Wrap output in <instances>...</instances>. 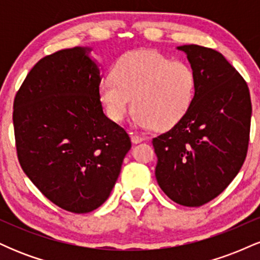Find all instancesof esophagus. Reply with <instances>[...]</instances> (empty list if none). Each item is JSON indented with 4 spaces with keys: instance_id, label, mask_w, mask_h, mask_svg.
Returning a JSON list of instances; mask_svg holds the SVG:
<instances>
[{
    "instance_id": "obj_1",
    "label": "esophagus",
    "mask_w": 260,
    "mask_h": 260,
    "mask_svg": "<svg viewBox=\"0 0 260 260\" xmlns=\"http://www.w3.org/2000/svg\"><path fill=\"white\" fill-rule=\"evenodd\" d=\"M131 139H132V142L134 143V144H137V143H140L144 140V138L143 137L138 136V134H133L132 132H131Z\"/></svg>"
}]
</instances>
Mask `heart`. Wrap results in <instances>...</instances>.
<instances>
[{"instance_id":"1","label":"heart","mask_w":260,"mask_h":260,"mask_svg":"<svg viewBox=\"0 0 260 260\" xmlns=\"http://www.w3.org/2000/svg\"><path fill=\"white\" fill-rule=\"evenodd\" d=\"M196 91L197 76L190 64L154 50L122 55L113 64L112 78L99 85L100 101L112 121L120 122L134 105V124L156 129L177 124L192 107Z\"/></svg>"}]
</instances>
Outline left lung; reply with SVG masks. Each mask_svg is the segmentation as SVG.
Wrapping results in <instances>:
<instances>
[{
    "label": "left lung",
    "instance_id": "obj_1",
    "mask_svg": "<svg viewBox=\"0 0 260 260\" xmlns=\"http://www.w3.org/2000/svg\"><path fill=\"white\" fill-rule=\"evenodd\" d=\"M197 76L192 107L171 129L153 138L155 177L171 201L184 207L210 202L236 177L249 143V89L220 52L183 45Z\"/></svg>",
    "mask_w": 260,
    "mask_h": 260
}]
</instances>
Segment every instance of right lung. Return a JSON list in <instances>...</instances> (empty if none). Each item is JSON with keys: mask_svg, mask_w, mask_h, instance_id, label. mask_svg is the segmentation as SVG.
Masks as SVG:
<instances>
[{"mask_svg": "<svg viewBox=\"0 0 260 260\" xmlns=\"http://www.w3.org/2000/svg\"><path fill=\"white\" fill-rule=\"evenodd\" d=\"M100 82L85 49H64L41 58L14 98L20 166L49 201L71 213H89L109 198L132 147L103 111Z\"/></svg>", "mask_w": 260, "mask_h": 260, "instance_id": "obj_1", "label": "right lung"}]
</instances>
